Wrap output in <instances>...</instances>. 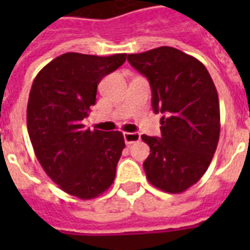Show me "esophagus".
<instances>
[{
    "mask_svg": "<svg viewBox=\"0 0 250 250\" xmlns=\"http://www.w3.org/2000/svg\"><path fill=\"white\" fill-rule=\"evenodd\" d=\"M123 137H125V141L127 145H131L133 143H137V141H140L141 136L140 133L137 132H125L123 133Z\"/></svg>",
    "mask_w": 250,
    "mask_h": 250,
    "instance_id": "esophagus-1",
    "label": "esophagus"
}]
</instances>
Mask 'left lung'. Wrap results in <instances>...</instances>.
Segmentation results:
<instances>
[{"label": "left lung", "mask_w": 250, "mask_h": 250, "mask_svg": "<svg viewBox=\"0 0 250 250\" xmlns=\"http://www.w3.org/2000/svg\"><path fill=\"white\" fill-rule=\"evenodd\" d=\"M146 76L154 113H162V137L143 135L150 154L144 162L149 183L167 193H182L205 174L221 132L219 100L206 67L171 46L128 54Z\"/></svg>", "instance_id": "obj_1"}]
</instances>
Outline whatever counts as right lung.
Instances as JSON below:
<instances>
[{
    "mask_svg": "<svg viewBox=\"0 0 250 250\" xmlns=\"http://www.w3.org/2000/svg\"><path fill=\"white\" fill-rule=\"evenodd\" d=\"M125 56L64 53L37 74L29 92L27 129L37 160L61 189L82 200L113 184L125 149L123 133L90 131L83 121L96 104L98 83Z\"/></svg>",
    "mask_w": 250,
    "mask_h": 250,
    "instance_id": "right-lung-1",
    "label": "right lung"
}]
</instances>
